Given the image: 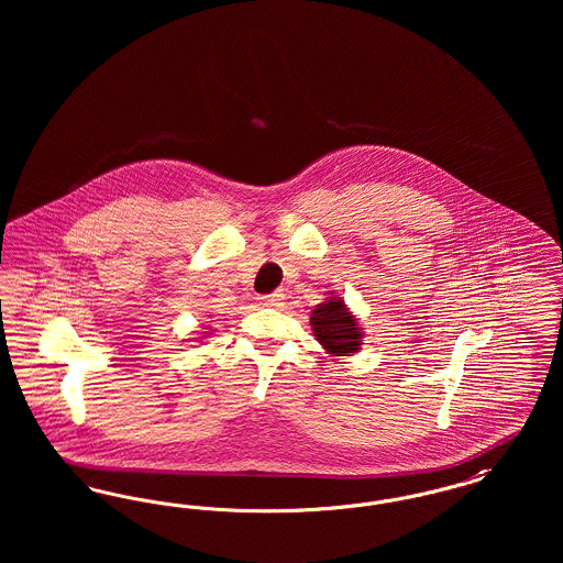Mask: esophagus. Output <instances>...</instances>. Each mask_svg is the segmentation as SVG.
<instances>
[{"mask_svg":"<svg viewBox=\"0 0 563 563\" xmlns=\"http://www.w3.org/2000/svg\"><path fill=\"white\" fill-rule=\"evenodd\" d=\"M283 299H285V294H283V291H274V294L262 295V301H264V306H269V308H278V306H283Z\"/></svg>","mask_w":563,"mask_h":563,"instance_id":"1","label":"esophagus"}]
</instances>
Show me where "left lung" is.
<instances>
[{
	"mask_svg": "<svg viewBox=\"0 0 563 563\" xmlns=\"http://www.w3.org/2000/svg\"><path fill=\"white\" fill-rule=\"evenodd\" d=\"M310 324L314 338L319 340L322 349L327 350V354L350 356L352 352L361 349L363 331L358 327V321L346 308L344 299L335 295L312 310Z\"/></svg>",
	"mask_w": 563,
	"mask_h": 563,
	"instance_id": "1",
	"label": "left lung"
}]
</instances>
